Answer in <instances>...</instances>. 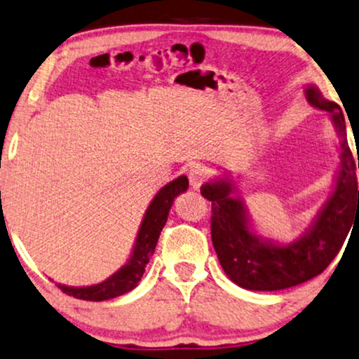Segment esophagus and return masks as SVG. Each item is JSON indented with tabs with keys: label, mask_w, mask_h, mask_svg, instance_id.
Wrapping results in <instances>:
<instances>
[{
	"label": "esophagus",
	"mask_w": 359,
	"mask_h": 359,
	"mask_svg": "<svg viewBox=\"0 0 359 359\" xmlns=\"http://www.w3.org/2000/svg\"><path fill=\"white\" fill-rule=\"evenodd\" d=\"M208 176H210V172H208L206 168L194 166L189 170V175H188L189 184H191L193 189H198L208 180Z\"/></svg>",
	"instance_id": "1"
}]
</instances>
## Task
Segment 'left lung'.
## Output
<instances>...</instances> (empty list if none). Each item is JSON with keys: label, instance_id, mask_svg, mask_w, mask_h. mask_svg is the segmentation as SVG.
Listing matches in <instances>:
<instances>
[{"label": "left lung", "instance_id": "8db88e82", "mask_svg": "<svg viewBox=\"0 0 359 359\" xmlns=\"http://www.w3.org/2000/svg\"><path fill=\"white\" fill-rule=\"evenodd\" d=\"M304 98L313 108L328 113L338 136V163L333 191L298 238L278 241L261 234L246 203L234 193L236 181L229 176H216L201 187V194L211 201V240L221 268L245 290H286L318 276L336 258L359 219V156L353 158L348 146L344 114L313 83L304 86Z\"/></svg>", "mask_w": 359, "mask_h": 359}]
</instances>
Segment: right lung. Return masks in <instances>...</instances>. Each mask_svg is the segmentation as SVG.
I'll list each match as a JSON object with an SVG mask.
<instances>
[{"mask_svg":"<svg viewBox=\"0 0 359 359\" xmlns=\"http://www.w3.org/2000/svg\"><path fill=\"white\" fill-rule=\"evenodd\" d=\"M189 183L187 176H178L170 183L165 184L149 203L148 210L144 211L143 221H141L136 240L133 243V250L126 263L113 273L111 276L106 278L104 281L91 286H68L56 283L57 287L66 294L73 296L78 299H86V302H104V299L116 298L135 290L143 276L146 264L149 263L156 248L158 238L161 234L163 226L166 224L168 215L178 194L188 189Z\"/></svg>","mask_w":359,"mask_h":359,"instance_id":"right-lung-1","label":"right lung"}]
</instances>
